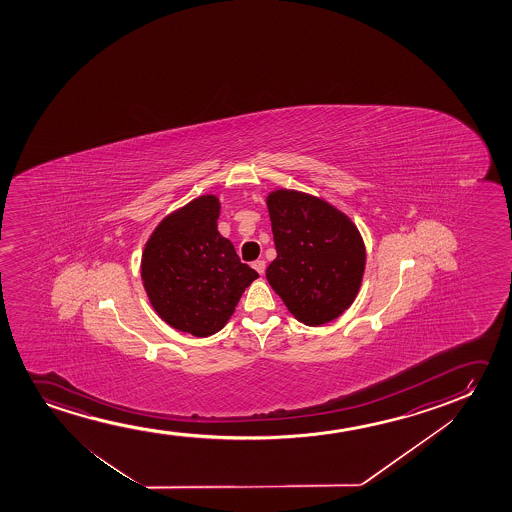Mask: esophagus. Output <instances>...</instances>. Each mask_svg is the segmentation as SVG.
Here are the masks:
<instances>
[{
	"mask_svg": "<svg viewBox=\"0 0 512 512\" xmlns=\"http://www.w3.org/2000/svg\"><path fill=\"white\" fill-rule=\"evenodd\" d=\"M252 266H253V269H255V271H257V273H259V274L266 273V262H264V260H255V262H253Z\"/></svg>",
	"mask_w": 512,
	"mask_h": 512,
	"instance_id": "obj_1",
	"label": "esophagus"
}]
</instances>
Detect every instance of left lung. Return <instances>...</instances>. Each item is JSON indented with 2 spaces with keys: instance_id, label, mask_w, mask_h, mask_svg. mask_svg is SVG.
Here are the masks:
<instances>
[{
  "instance_id": "1",
  "label": "left lung",
  "mask_w": 512,
  "mask_h": 512,
  "mask_svg": "<svg viewBox=\"0 0 512 512\" xmlns=\"http://www.w3.org/2000/svg\"><path fill=\"white\" fill-rule=\"evenodd\" d=\"M276 259L266 278L299 322L316 327L355 301L365 267L357 227L318 197L276 190L267 197Z\"/></svg>"
}]
</instances>
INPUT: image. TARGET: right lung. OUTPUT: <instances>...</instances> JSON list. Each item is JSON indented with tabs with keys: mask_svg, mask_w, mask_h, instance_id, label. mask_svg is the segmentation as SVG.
<instances>
[{
	"mask_svg": "<svg viewBox=\"0 0 512 512\" xmlns=\"http://www.w3.org/2000/svg\"><path fill=\"white\" fill-rule=\"evenodd\" d=\"M220 203L197 197L171 213L148 239L141 278L157 315L192 336L215 334L259 273L218 232Z\"/></svg>",
	"mask_w": 512,
	"mask_h": 512,
	"instance_id": "obj_1",
	"label": "right lung"
}]
</instances>
